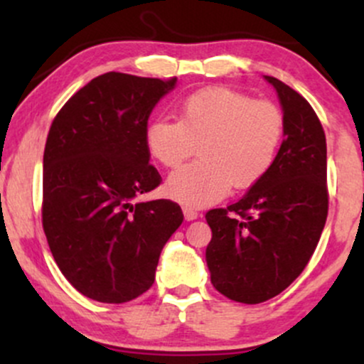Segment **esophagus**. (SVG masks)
<instances>
[{
	"label": "esophagus",
	"instance_id": "esophagus-1",
	"mask_svg": "<svg viewBox=\"0 0 364 364\" xmlns=\"http://www.w3.org/2000/svg\"><path fill=\"white\" fill-rule=\"evenodd\" d=\"M183 214H185L186 220H195V219H198V215H200L198 212L191 207H183Z\"/></svg>",
	"mask_w": 364,
	"mask_h": 364
}]
</instances>
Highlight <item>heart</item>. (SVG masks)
Wrapping results in <instances>:
<instances>
[{
	"label": "heart",
	"mask_w": 364,
	"mask_h": 364,
	"mask_svg": "<svg viewBox=\"0 0 364 364\" xmlns=\"http://www.w3.org/2000/svg\"><path fill=\"white\" fill-rule=\"evenodd\" d=\"M284 133L282 112L269 101L229 89H203L178 106V121L156 119L145 145L159 164L176 169L200 150V161L166 183L171 198L203 207L224 198L231 186L257 185L272 168Z\"/></svg>",
	"instance_id": "obj_1"
}]
</instances>
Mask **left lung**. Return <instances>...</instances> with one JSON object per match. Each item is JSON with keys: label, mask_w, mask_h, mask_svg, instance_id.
I'll list each match as a JSON object with an SVG mask.
<instances>
[{"label": "left lung", "mask_w": 364, "mask_h": 364, "mask_svg": "<svg viewBox=\"0 0 364 364\" xmlns=\"http://www.w3.org/2000/svg\"><path fill=\"white\" fill-rule=\"evenodd\" d=\"M284 140L272 168L236 203L212 208L210 281L225 298L263 303L289 287L310 262L328 214L327 141L310 102L274 77Z\"/></svg>", "instance_id": "left-lung-1"}]
</instances>
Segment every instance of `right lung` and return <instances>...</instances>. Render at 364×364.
<instances>
[{
    "label": "right lung",
    "mask_w": 364,
    "mask_h": 364,
    "mask_svg": "<svg viewBox=\"0 0 364 364\" xmlns=\"http://www.w3.org/2000/svg\"><path fill=\"white\" fill-rule=\"evenodd\" d=\"M173 78L109 72L54 116L44 149L43 228L54 262L87 298L127 303L152 287L181 225L173 200L133 203L161 185L145 145L149 116Z\"/></svg>",
    "instance_id": "add662e5"
}]
</instances>
